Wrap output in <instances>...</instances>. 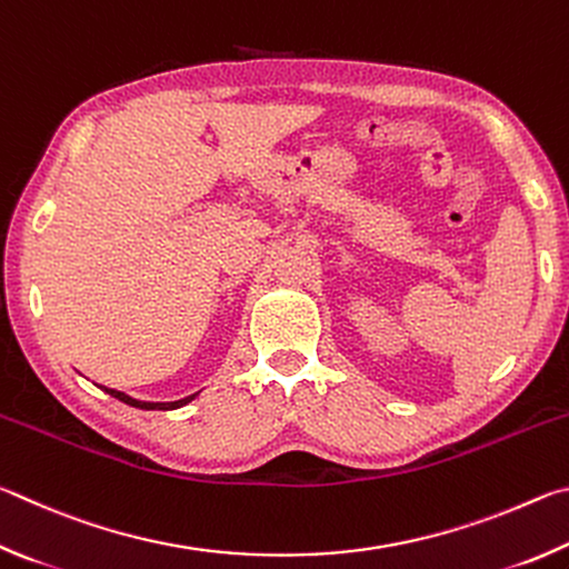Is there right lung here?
<instances>
[{
  "mask_svg": "<svg viewBox=\"0 0 569 569\" xmlns=\"http://www.w3.org/2000/svg\"><path fill=\"white\" fill-rule=\"evenodd\" d=\"M102 390H104L107 395L117 397L119 402L132 405V407H139V410H177V407H182V405H187L189 400H194V395H189V397H184V400H177V402H139V400H134V397H129V395H124V392L109 390V387H102Z\"/></svg>",
  "mask_w": 569,
  "mask_h": 569,
  "instance_id": "1",
  "label": "right lung"
}]
</instances>
